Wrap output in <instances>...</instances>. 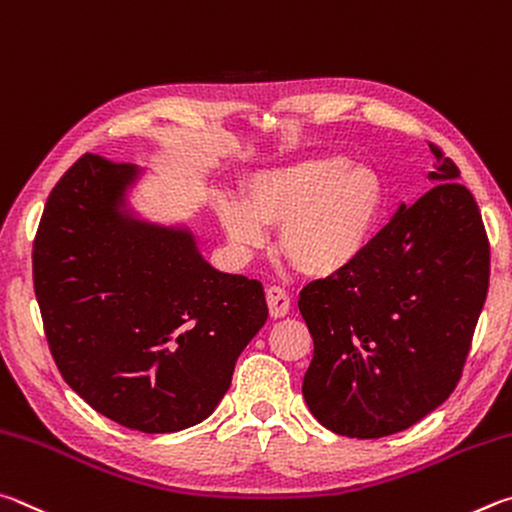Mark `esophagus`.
Instances as JSON below:
<instances>
[{
	"instance_id": "1",
	"label": "esophagus",
	"mask_w": 512,
	"mask_h": 512,
	"mask_svg": "<svg viewBox=\"0 0 512 512\" xmlns=\"http://www.w3.org/2000/svg\"><path fill=\"white\" fill-rule=\"evenodd\" d=\"M265 299H267V308H270V315L274 319L285 317L290 312V297L288 292L279 285H270V288L265 290Z\"/></svg>"
}]
</instances>
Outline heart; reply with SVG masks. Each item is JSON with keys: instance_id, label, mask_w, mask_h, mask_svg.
<instances>
[{"instance_id": "heart-1", "label": "heart", "mask_w": 512, "mask_h": 512, "mask_svg": "<svg viewBox=\"0 0 512 512\" xmlns=\"http://www.w3.org/2000/svg\"><path fill=\"white\" fill-rule=\"evenodd\" d=\"M382 209V179L337 155L258 168L247 177L245 200L224 195L215 202L233 247H261L267 224H281V251L310 276L351 267L373 240Z\"/></svg>"}]
</instances>
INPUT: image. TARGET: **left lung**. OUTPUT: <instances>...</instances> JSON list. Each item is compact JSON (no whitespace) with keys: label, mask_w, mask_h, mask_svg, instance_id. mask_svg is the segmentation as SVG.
I'll return each mask as SVG.
<instances>
[{"label":"left lung","mask_w":512,"mask_h":512,"mask_svg":"<svg viewBox=\"0 0 512 512\" xmlns=\"http://www.w3.org/2000/svg\"><path fill=\"white\" fill-rule=\"evenodd\" d=\"M438 159L418 202H402L357 261L303 288L315 342L303 398L321 425L382 438L450 398L486 303L490 247L452 159Z\"/></svg>","instance_id":"left-lung-1"}]
</instances>
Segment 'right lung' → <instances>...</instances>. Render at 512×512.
Listing matches in <instances>:
<instances>
[{"label": "right lung", "instance_id": "right-lung-1", "mask_svg": "<svg viewBox=\"0 0 512 512\" xmlns=\"http://www.w3.org/2000/svg\"><path fill=\"white\" fill-rule=\"evenodd\" d=\"M146 170L83 155L44 206L33 283L62 378L98 414L146 434L202 423L267 321L263 285L206 261L186 222H152Z\"/></svg>", "mask_w": 512, "mask_h": 512}]
</instances>
